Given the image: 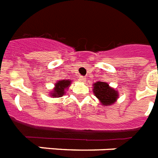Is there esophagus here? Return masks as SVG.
<instances>
[{
	"instance_id": "esophagus-1",
	"label": "esophagus",
	"mask_w": 158,
	"mask_h": 158,
	"mask_svg": "<svg viewBox=\"0 0 158 158\" xmlns=\"http://www.w3.org/2000/svg\"><path fill=\"white\" fill-rule=\"evenodd\" d=\"M85 79H86V78H85V77H81V76L79 77V81H80L81 82H85Z\"/></svg>"
}]
</instances>
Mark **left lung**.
<instances>
[{
  "label": "left lung",
  "mask_w": 158,
  "mask_h": 158,
  "mask_svg": "<svg viewBox=\"0 0 158 158\" xmlns=\"http://www.w3.org/2000/svg\"><path fill=\"white\" fill-rule=\"evenodd\" d=\"M93 91L94 95L99 99L103 105L109 106L114 103L118 98V92L109 86L108 83L103 81H97L94 83Z\"/></svg>",
  "instance_id": "8db88e82"
}]
</instances>
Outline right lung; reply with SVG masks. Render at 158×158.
Segmentation results:
<instances>
[{
  "label": "right lung",
  "mask_w": 158,
  "mask_h": 158,
  "mask_svg": "<svg viewBox=\"0 0 158 158\" xmlns=\"http://www.w3.org/2000/svg\"><path fill=\"white\" fill-rule=\"evenodd\" d=\"M71 85V81L69 80H61L56 82L54 90L50 92V95L55 98L63 96L65 94L66 89Z\"/></svg>",
  "instance_id": "obj_1"
}]
</instances>
